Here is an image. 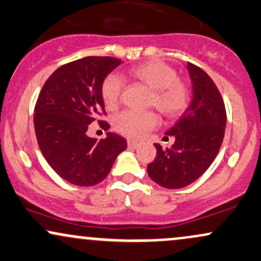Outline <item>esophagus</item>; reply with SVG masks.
I'll list each match as a JSON object with an SVG mask.
<instances>
[{
	"instance_id": "obj_1",
	"label": "esophagus",
	"mask_w": 261,
	"mask_h": 261,
	"mask_svg": "<svg viewBox=\"0 0 261 261\" xmlns=\"http://www.w3.org/2000/svg\"><path fill=\"white\" fill-rule=\"evenodd\" d=\"M127 146H128V148L136 149V148H139V147L141 146V143L136 142V141H134V140H128L127 141Z\"/></svg>"
}]
</instances>
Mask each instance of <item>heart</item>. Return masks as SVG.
Here are the masks:
<instances>
[{
  "label": "heart",
  "mask_w": 261,
  "mask_h": 261,
  "mask_svg": "<svg viewBox=\"0 0 261 261\" xmlns=\"http://www.w3.org/2000/svg\"><path fill=\"white\" fill-rule=\"evenodd\" d=\"M134 81L152 91L149 106L164 115L175 118L184 112L188 102L186 85L178 80L177 71L171 65L161 61H150L134 67L128 71ZM122 93V80L112 74L102 85V98L107 108L115 109L120 103ZM156 115L152 112L137 113L125 111L114 118L113 125L119 134L131 139H141L147 131L155 127Z\"/></svg>",
  "instance_id": "obj_1"
}]
</instances>
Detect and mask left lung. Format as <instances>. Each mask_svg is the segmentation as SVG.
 Returning <instances> with one entry per match:
<instances>
[{
	"instance_id": "obj_1",
	"label": "left lung",
	"mask_w": 261,
	"mask_h": 261,
	"mask_svg": "<svg viewBox=\"0 0 261 261\" xmlns=\"http://www.w3.org/2000/svg\"><path fill=\"white\" fill-rule=\"evenodd\" d=\"M192 81V99L166 135L175 137L170 148L154 143L156 158L147 166L149 177L164 188L186 187L199 178L218 155L226 127V111L214 81L205 71L186 65Z\"/></svg>"
}]
</instances>
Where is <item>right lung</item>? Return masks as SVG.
I'll return each instance as SVG.
<instances>
[{
  "instance_id": "right-lung-1",
  "label": "right lung",
  "mask_w": 261,
  "mask_h": 261,
  "mask_svg": "<svg viewBox=\"0 0 261 261\" xmlns=\"http://www.w3.org/2000/svg\"><path fill=\"white\" fill-rule=\"evenodd\" d=\"M121 63L113 57H86L62 65L37 98L34 126L41 153L63 180L75 186L105 180L127 147L126 140L114 133L99 141L87 136L89 125L105 112L103 81ZM102 126L109 125L103 121Z\"/></svg>"
}]
</instances>
